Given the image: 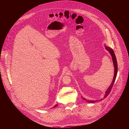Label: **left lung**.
I'll use <instances>...</instances> for the list:
<instances>
[{
	"label": "left lung",
	"mask_w": 129,
	"mask_h": 129,
	"mask_svg": "<svg viewBox=\"0 0 129 129\" xmlns=\"http://www.w3.org/2000/svg\"><path fill=\"white\" fill-rule=\"evenodd\" d=\"M105 48L107 50H108L110 54H111V56L112 57V61H113V65H114V77H113V80H112V82L111 84V85H110V86L108 88V89H107V90L106 91V92H105V94L104 95V98L101 100H95V101H89V100H87L86 99H85L84 98L82 97V98L83 100L86 101L87 102L89 103H95V102H99L101 100H103V99H104L105 98H106L108 95L110 93V91H111V89L114 85V83L115 82V79H116V76H117V69H118V67H117V60H116V56H115V54L114 53V52L113 51V50L111 48H110L109 47H108L107 46H106V45H105Z\"/></svg>",
	"instance_id": "8db88e82"
}]
</instances>
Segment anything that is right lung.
I'll use <instances>...</instances> for the list:
<instances>
[{
  "mask_svg": "<svg viewBox=\"0 0 129 129\" xmlns=\"http://www.w3.org/2000/svg\"><path fill=\"white\" fill-rule=\"evenodd\" d=\"M58 105V104H56V105H55V106H54V107H53V108H54V107H57V106Z\"/></svg>",
  "mask_w": 129,
  "mask_h": 129,
  "instance_id": "1",
  "label": "right lung"
}]
</instances>
